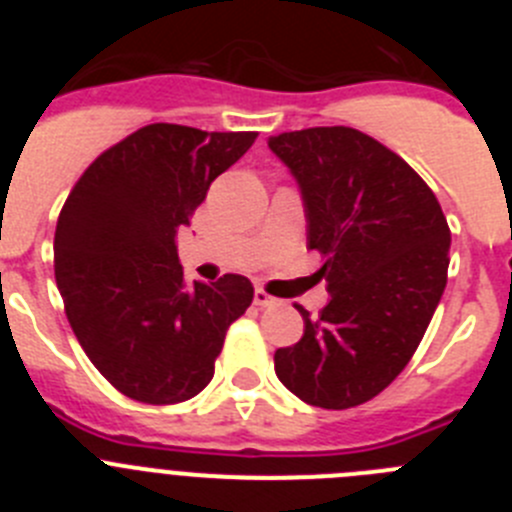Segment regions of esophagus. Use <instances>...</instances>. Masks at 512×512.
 I'll use <instances>...</instances> for the list:
<instances>
[{"instance_id": "34e87169", "label": "esophagus", "mask_w": 512, "mask_h": 512, "mask_svg": "<svg viewBox=\"0 0 512 512\" xmlns=\"http://www.w3.org/2000/svg\"><path fill=\"white\" fill-rule=\"evenodd\" d=\"M253 302H256V305L259 307H274V305H279V300L277 297H271L269 292H264V289H256V292H253Z\"/></svg>"}]
</instances>
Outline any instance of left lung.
Returning a JSON list of instances; mask_svg holds the SVG:
<instances>
[{
    "label": "left lung",
    "mask_w": 512,
    "mask_h": 512,
    "mask_svg": "<svg viewBox=\"0 0 512 512\" xmlns=\"http://www.w3.org/2000/svg\"><path fill=\"white\" fill-rule=\"evenodd\" d=\"M300 184L307 248L323 256L330 302L318 318L295 305L305 333L274 354L302 402L356 408L408 366L449 271L451 230L431 187L395 151L354 128L271 135Z\"/></svg>",
    "instance_id": "left-lung-1"
}]
</instances>
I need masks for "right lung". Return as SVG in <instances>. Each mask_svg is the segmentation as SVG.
<instances>
[{
  "instance_id": "1",
  "label": "right lung",
  "mask_w": 512,
  "mask_h": 512,
  "mask_svg": "<svg viewBox=\"0 0 512 512\" xmlns=\"http://www.w3.org/2000/svg\"><path fill=\"white\" fill-rule=\"evenodd\" d=\"M256 133L153 122L92 161L56 225V284L74 336L107 382L148 405L200 395L253 287L184 282L176 230Z\"/></svg>"
}]
</instances>
